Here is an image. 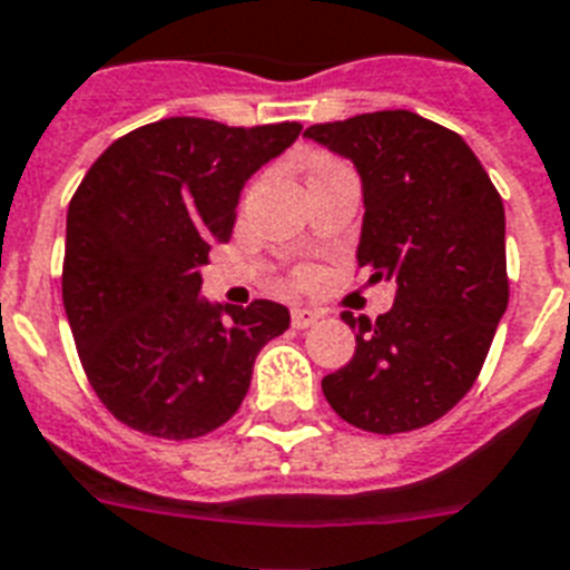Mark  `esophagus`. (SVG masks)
Instances as JSON below:
<instances>
[{
    "instance_id": "1",
    "label": "esophagus",
    "mask_w": 570,
    "mask_h": 570,
    "mask_svg": "<svg viewBox=\"0 0 570 570\" xmlns=\"http://www.w3.org/2000/svg\"><path fill=\"white\" fill-rule=\"evenodd\" d=\"M320 317H323V314H320L317 308H308V305H294V312H291V323H294V328L314 326Z\"/></svg>"
}]
</instances>
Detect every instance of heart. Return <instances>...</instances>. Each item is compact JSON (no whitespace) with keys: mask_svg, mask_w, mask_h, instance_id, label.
Returning a JSON list of instances; mask_svg holds the SVG:
<instances>
[{"mask_svg":"<svg viewBox=\"0 0 570 570\" xmlns=\"http://www.w3.org/2000/svg\"><path fill=\"white\" fill-rule=\"evenodd\" d=\"M320 166H326V163H320ZM305 276H308V274H299V279H305Z\"/></svg>","mask_w":570,"mask_h":570,"instance_id":"b5f03b06","label":"heart"}]
</instances>
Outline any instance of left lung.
I'll return each mask as SVG.
<instances>
[{
  "mask_svg": "<svg viewBox=\"0 0 570 570\" xmlns=\"http://www.w3.org/2000/svg\"><path fill=\"white\" fill-rule=\"evenodd\" d=\"M305 136L358 168V271L396 288L387 314H341L355 355L323 379V396L370 434L431 425L472 390L507 312L501 195L463 136L411 110L361 112Z\"/></svg>",
  "mask_w": 570,
  "mask_h": 570,
  "instance_id": "obj_1",
  "label": "left lung"
}]
</instances>
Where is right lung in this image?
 Wrapping results in <instances>:
<instances>
[{
    "label": "right lung",
    "mask_w": 570,
    "mask_h": 570,
    "mask_svg": "<svg viewBox=\"0 0 570 570\" xmlns=\"http://www.w3.org/2000/svg\"><path fill=\"white\" fill-rule=\"evenodd\" d=\"M299 130L174 116L119 136L83 174L60 285L83 373L121 425L183 443L242 407L291 314L271 299L209 303L200 265L229 242L244 183Z\"/></svg>",
    "instance_id": "add662e5"
}]
</instances>
